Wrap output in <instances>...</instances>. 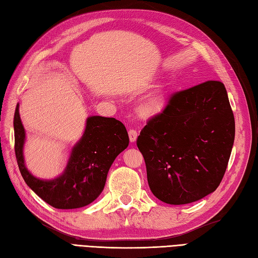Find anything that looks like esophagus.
Wrapping results in <instances>:
<instances>
[{
	"mask_svg": "<svg viewBox=\"0 0 258 258\" xmlns=\"http://www.w3.org/2000/svg\"><path fill=\"white\" fill-rule=\"evenodd\" d=\"M137 136H138V133H137L136 130H134V128H130L128 130V137H130V141L132 143H134L136 141Z\"/></svg>",
	"mask_w": 258,
	"mask_h": 258,
	"instance_id": "esophagus-1",
	"label": "esophagus"
}]
</instances>
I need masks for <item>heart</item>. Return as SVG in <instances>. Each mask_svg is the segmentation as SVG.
<instances>
[{
    "instance_id": "obj_1",
    "label": "heart",
    "mask_w": 258,
    "mask_h": 258,
    "mask_svg": "<svg viewBox=\"0 0 258 258\" xmlns=\"http://www.w3.org/2000/svg\"><path fill=\"white\" fill-rule=\"evenodd\" d=\"M168 89L166 86H158L145 98L140 107V112L143 116H153L160 113L168 103Z\"/></svg>"
}]
</instances>
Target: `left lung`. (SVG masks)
<instances>
[{"instance_id":"left-lung-1","label":"left lung","mask_w":258,"mask_h":258,"mask_svg":"<svg viewBox=\"0 0 258 258\" xmlns=\"http://www.w3.org/2000/svg\"><path fill=\"white\" fill-rule=\"evenodd\" d=\"M234 134L233 112L221 82L175 92L137 137L151 192L171 205L215 192L227 170Z\"/></svg>"}]
</instances>
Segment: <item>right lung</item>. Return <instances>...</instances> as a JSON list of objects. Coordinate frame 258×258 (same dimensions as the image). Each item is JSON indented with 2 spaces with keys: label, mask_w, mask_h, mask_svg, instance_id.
Listing matches in <instances>:
<instances>
[{
  "label": "right lung",
  "mask_w": 258,
  "mask_h": 258,
  "mask_svg": "<svg viewBox=\"0 0 258 258\" xmlns=\"http://www.w3.org/2000/svg\"><path fill=\"white\" fill-rule=\"evenodd\" d=\"M18 109L17 104L14 114L15 155L26 184L41 200L57 209L81 208L94 202L103 190L111 164L128 146L124 124L114 117L89 116L84 135L72 149L63 174L50 181L40 180L25 167V130Z\"/></svg>",
  "instance_id": "right-lung-1"
}]
</instances>
